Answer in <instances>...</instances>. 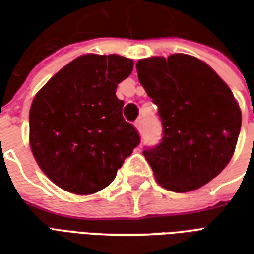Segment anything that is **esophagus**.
Listing matches in <instances>:
<instances>
[{
    "mask_svg": "<svg viewBox=\"0 0 254 254\" xmlns=\"http://www.w3.org/2000/svg\"><path fill=\"white\" fill-rule=\"evenodd\" d=\"M134 127H137V130L140 133L144 132V120L143 118H138V120H136V122H134Z\"/></svg>",
    "mask_w": 254,
    "mask_h": 254,
    "instance_id": "obj_1",
    "label": "esophagus"
}]
</instances>
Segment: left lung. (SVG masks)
Masks as SVG:
<instances>
[{
	"mask_svg": "<svg viewBox=\"0 0 254 254\" xmlns=\"http://www.w3.org/2000/svg\"><path fill=\"white\" fill-rule=\"evenodd\" d=\"M136 69L163 127L160 143L143 151L156 181L177 193L208 184L227 166L240 136L242 117L231 89L187 54L140 60Z\"/></svg>",
	"mask_w": 254,
	"mask_h": 254,
	"instance_id": "obj_1",
	"label": "left lung"
}]
</instances>
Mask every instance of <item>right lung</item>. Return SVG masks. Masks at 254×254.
Segmentation results:
<instances>
[{
    "mask_svg": "<svg viewBox=\"0 0 254 254\" xmlns=\"http://www.w3.org/2000/svg\"><path fill=\"white\" fill-rule=\"evenodd\" d=\"M132 69L130 58L85 54L54 74L34 98L31 149L42 171L64 190H102L140 144L116 95Z\"/></svg>",
    "mask_w": 254,
    "mask_h": 254,
    "instance_id": "1",
    "label": "right lung"
}]
</instances>
